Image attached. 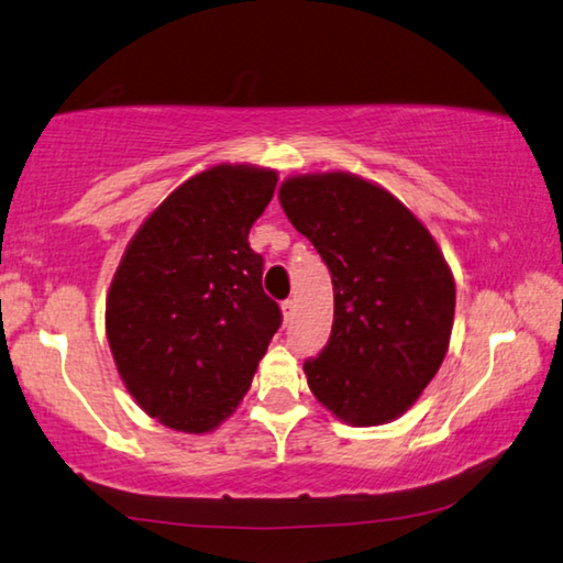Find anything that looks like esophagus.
Instances as JSON below:
<instances>
[{
    "mask_svg": "<svg viewBox=\"0 0 563 563\" xmlns=\"http://www.w3.org/2000/svg\"><path fill=\"white\" fill-rule=\"evenodd\" d=\"M280 308H283V318H285V323H288V320L296 316V300L292 298H288V300H283L280 302Z\"/></svg>",
    "mask_w": 563,
    "mask_h": 563,
    "instance_id": "obj_1",
    "label": "esophagus"
}]
</instances>
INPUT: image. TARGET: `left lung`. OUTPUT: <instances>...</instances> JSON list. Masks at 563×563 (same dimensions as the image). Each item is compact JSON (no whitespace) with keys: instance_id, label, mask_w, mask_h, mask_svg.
<instances>
[{"instance_id":"8db88e82","label":"left lung","mask_w":563,"mask_h":563,"mask_svg":"<svg viewBox=\"0 0 563 563\" xmlns=\"http://www.w3.org/2000/svg\"><path fill=\"white\" fill-rule=\"evenodd\" d=\"M285 216L333 278L330 341L302 365L313 396L351 426H380L416 404L445 358L456 283L423 222L351 173L296 175Z\"/></svg>"}]
</instances>
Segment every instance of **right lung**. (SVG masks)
<instances>
[{
	"label": "right lung",
	"mask_w": 563,
	"mask_h": 563,
	"mask_svg": "<svg viewBox=\"0 0 563 563\" xmlns=\"http://www.w3.org/2000/svg\"><path fill=\"white\" fill-rule=\"evenodd\" d=\"M278 173L216 165L142 222L107 296L104 328L130 396L183 433L233 413L280 328L263 292V255L247 243Z\"/></svg>",
	"instance_id": "right-lung-1"
}]
</instances>
